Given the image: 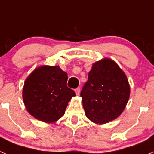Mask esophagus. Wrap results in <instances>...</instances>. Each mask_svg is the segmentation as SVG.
<instances>
[{
	"label": "esophagus",
	"mask_w": 154,
	"mask_h": 154,
	"mask_svg": "<svg viewBox=\"0 0 154 154\" xmlns=\"http://www.w3.org/2000/svg\"><path fill=\"white\" fill-rule=\"evenodd\" d=\"M75 92L76 95H77V96H79V95L80 94V88H77V89H75Z\"/></svg>",
	"instance_id": "1"
}]
</instances>
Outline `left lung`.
I'll use <instances>...</instances> for the list:
<instances>
[{"mask_svg": "<svg viewBox=\"0 0 154 154\" xmlns=\"http://www.w3.org/2000/svg\"><path fill=\"white\" fill-rule=\"evenodd\" d=\"M130 95L126 74L108 58L93 63L80 94L85 116L96 124H105L119 117Z\"/></svg>", "mask_w": 154, "mask_h": 154, "instance_id": "1", "label": "left lung"}]
</instances>
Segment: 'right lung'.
Returning <instances> with one entry per match:
<instances>
[{
    "mask_svg": "<svg viewBox=\"0 0 154 154\" xmlns=\"http://www.w3.org/2000/svg\"><path fill=\"white\" fill-rule=\"evenodd\" d=\"M68 75L58 65H42L27 77L23 87L24 106L35 119L53 123L65 114L68 103L75 96L67 87Z\"/></svg>",
    "mask_w": 154,
    "mask_h": 154,
    "instance_id": "right-lung-1",
    "label": "right lung"
}]
</instances>
